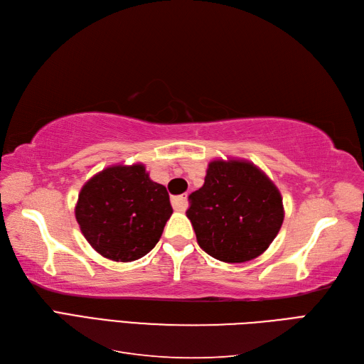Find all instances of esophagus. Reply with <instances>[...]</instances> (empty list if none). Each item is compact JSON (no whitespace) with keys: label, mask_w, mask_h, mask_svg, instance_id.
Segmentation results:
<instances>
[{"label":"esophagus","mask_w":364,"mask_h":364,"mask_svg":"<svg viewBox=\"0 0 364 364\" xmlns=\"http://www.w3.org/2000/svg\"><path fill=\"white\" fill-rule=\"evenodd\" d=\"M188 196L181 194V196H174L171 197V205L176 209V211H185L186 206H188Z\"/></svg>","instance_id":"1"}]
</instances>
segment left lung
<instances>
[{
  "label": "left lung",
  "mask_w": 364,
  "mask_h": 364,
  "mask_svg": "<svg viewBox=\"0 0 364 364\" xmlns=\"http://www.w3.org/2000/svg\"><path fill=\"white\" fill-rule=\"evenodd\" d=\"M186 217L199 246L223 262L259 257L284 222L279 190L257 165L243 159L208 164L202 188L190 194Z\"/></svg>",
  "instance_id": "obj_1"
}]
</instances>
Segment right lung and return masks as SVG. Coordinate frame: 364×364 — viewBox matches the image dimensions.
<instances>
[{"label": "right lung", "instance_id": "1", "mask_svg": "<svg viewBox=\"0 0 364 364\" xmlns=\"http://www.w3.org/2000/svg\"><path fill=\"white\" fill-rule=\"evenodd\" d=\"M173 214L164 185L142 164L112 165L80 190L75 220L94 250L114 261L139 259L156 246Z\"/></svg>", "mask_w": 364, "mask_h": 364}]
</instances>
